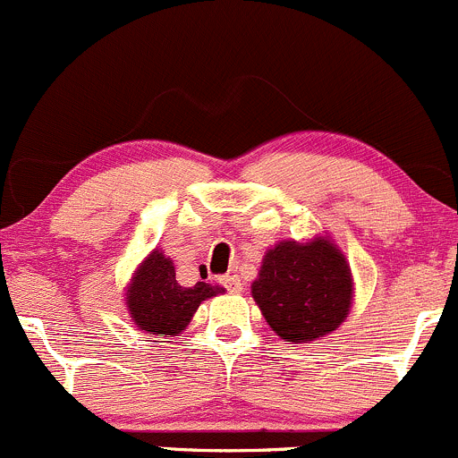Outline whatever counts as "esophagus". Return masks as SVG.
Listing matches in <instances>:
<instances>
[{"mask_svg": "<svg viewBox=\"0 0 458 458\" xmlns=\"http://www.w3.org/2000/svg\"><path fill=\"white\" fill-rule=\"evenodd\" d=\"M220 283H223L231 293H240V292H242V280H240L235 274L223 276V278H220Z\"/></svg>", "mask_w": 458, "mask_h": 458, "instance_id": "obj_1", "label": "esophagus"}]
</instances>
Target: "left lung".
Returning a JSON list of instances; mask_svg holds the SVG:
<instances>
[{
	"instance_id": "8db88e82",
	"label": "left lung",
	"mask_w": 458,
	"mask_h": 458,
	"mask_svg": "<svg viewBox=\"0 0 458 458\" xmlns=\"http://www.w3.org/2000/svg\"><path fill=\"white\" fill-rule=\"evenodd\" d=\"M251 296L287 343H311L345 323L354 298L350 265L334 240H280L267 249Z\"/></svg>"
}]
</instances>
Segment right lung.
Returning <instances> with one entry per match:
<instances>
[{
	"label": "right lung",
	"mask_w": 458,
	"mask_h": 458,
	"mask_svg": "<svg viewBox=\"0 0 458 458\" xmlns=\"http://www.w3.org/2000/svg\"><path fill=\"white\" fill-rule=\"evenodd\" d=\"M223 292V287L209 283L182 287L175 280L174 260L160 249H153L126 287V310L131 320L148 336L165 334L171 338L187 329L202 301Z\"/></svg>",
	"instance_id": "right-lung-1"
}]
</instances>
